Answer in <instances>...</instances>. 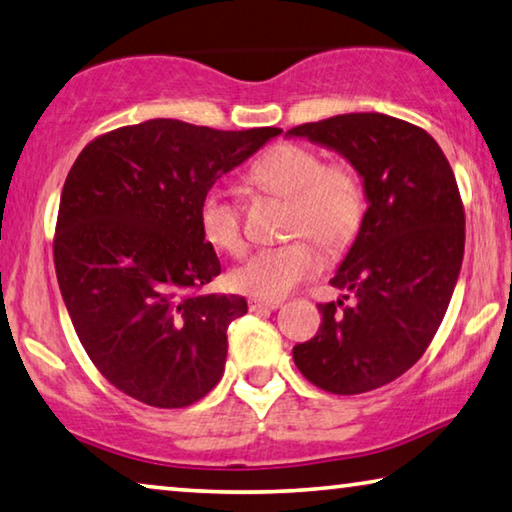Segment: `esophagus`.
<instances>
[{"label":"esophagus","instance_id":"34e87169","mask_svg":"<svg viewBox=\"0 0 512 512\" xmlns=\"http://www.w3.org/2000/svg\"><path fill=\"white\" fill-rule=\"evenodd\" d=\"M282 300H264V298H250L248 307L250 312H262V310H278Z\"/></svg>","mask_w":512,"mask_h":512}]
</instances>
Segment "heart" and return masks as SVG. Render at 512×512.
<instances>
[{
  "mask_svg": "<svg viewBox=\"0 0 512 512\" xmlns=\"http://www.w3.org/2000/svg\"><path fill=\"white\" fill-rule=\"evenodd\" d=\"M250 180L291 200L289 234H307L328 250L344 248L364 218V186L346 164H326L319 152L298 143H282L250 170ZM200 230L214 248L239 255L246 246L241 207L232 193L207 191L200 202ZM312 239L259 248L230 273V285L264 300H278L312 280L323 269V253Z\"/></svg>",
  "mask_w": 512,
  "mask_h": 512,
  "instance_id": "b5f03b06",
  "label": "heart"
}]
</instances>
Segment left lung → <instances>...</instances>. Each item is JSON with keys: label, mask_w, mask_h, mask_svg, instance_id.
Here are the masks:
<instances>
[{"label": "left lung", "mask_w": 512, "mask_h": 512, "mask_svg": "<svg viewBox=\"0 0 512 512\" xmlns=\"http://www.w3.org/2000/svg\"><path fill=\"white\" fill-rule=\"evenodd\" d=\"M342 154L358 170L367 212L332 287L321 328L294 346L298 371L332 394L392 383L435 337L465 253V209L435 139L385 113H344L287 132Z\"/></svg>", "instance_id": "1"}]
</instances>
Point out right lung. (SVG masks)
<instances>
[{"instance_id": "1", "label": "right lung", "mask_w": 512, "mask_h": 512, "mask_svg": "<svg viewBox=\"0 0 512 512\" xmlns=\"http://www.w3.org/2000/svg\"><path fill=\"white\" fill-rule=\"evenodd\" d=\"M278 127L221 132L154 118L86 145L61 193L54 266L88 358L154 408H186L225 371L243 296H200L221 273L200 202Z\"/></svg>"}]
</instances>
